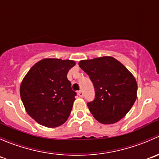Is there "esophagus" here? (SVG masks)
<instances>
[{
  "instance_id": "34e87169",
  "label": "esophagus",
  "mask_w": 159,
  "mask_h": 159,
  "mask_svg": "<svg viewBox=\"0 0 159 159\" xmlns=\"http://www.w3.org/2000/svg\"><path fill=\"white\" fill-rule=\"evenodd\" d=\"M77 93H78V95L80 96V97H83V91H82V90L78 91Z\"/></svg>"
}]
</instances>
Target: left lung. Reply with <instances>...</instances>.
Returning <instances> with one entry per match:
<instances>
[{"label":"left lung","mask_w":159,"mask_h":159,"mask_svg":"<svg viewBox=\"0 0 159 159\" xmlns=\"http://www.w3.org/2000/svg\"><path fill=\"white\" fill-rule=\"evenodd\" d=\"M79 66L95 89V98L87 103L94 118L104 125L123 118L137 99L138 86L131 72L111 56L82 60Z\"/></svg>","instance_id":"obj_1"}]
</instances>
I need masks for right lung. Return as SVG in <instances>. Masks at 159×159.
I'll list each match as a JSON object with an SVG mask.
<instances>
[{
  "mask_svg": "<svg viewBox=\"0 0 159 159\" xmlns=\"http://www.w3.org/2000/svg\"><path fill=\"white\" fill-rule=\"evenodd\" d=\"M73 60L44 59L34 64L20 86V95L26 112L36 122L56 128L68 119L76 93L67 79Z\"/></svg>",
  "mask_w": 159,
  "mask_h": 159,
  "instance_id": "obj_1",
  "label": "right lung"
}]
</instances>
